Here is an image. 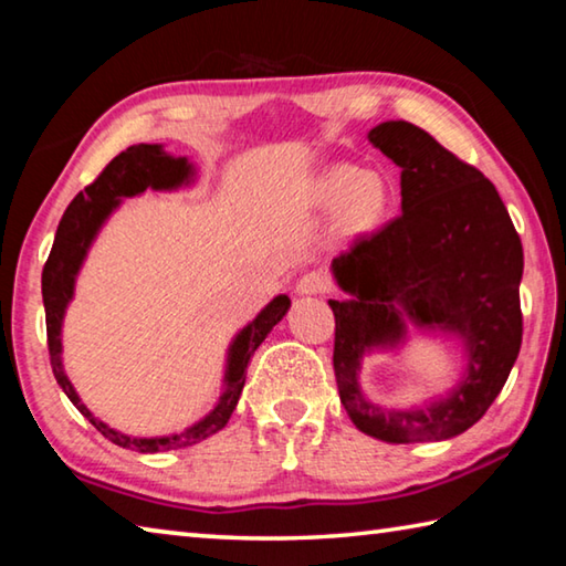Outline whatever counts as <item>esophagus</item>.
I'll list each match as a JSON object with an SVG mask.
<instances>
[{
    "label": "esophagus",
    "instance_id": "34e87169",
    "mask_svg": "<svg viewBox=\"0 0 566 566\" xmlns=\"http://www.w3.org/2000/svg\"><path fill=\"white\" fill-rule=\"evenodd\" d=\"M332 290V280L324 272H306L296 280L300 294H327Z\"/></svg>",
    "mask_w": 566,
    "mask_h": 566
}]
</instances>
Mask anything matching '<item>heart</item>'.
Instances as JSON below:
<instances>
[{
  "mask_svg": "<svg viewBox=\"0 0 566 566\" xmlns=\"http://www.w3.org/2000/svg\"><path fill=\"white\" fill-rule=\"evenodd\" d=\"M322 199L342 205V224L349 232H364L385 217L389 207V189L375 171L357 167H334L322 179Z\"/></svg>",
  "mask_w": 566,
  "mask_h": 566,
  "instance_id": "b5f03b06",
  "label": "heart"
}]
</instances>
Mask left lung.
Masks as SVG:
<instances>
[{"mask_svg":"<svg viewBox=\"0 0 566 566\" xmlns=\"http://www.w3.org/2000/svg\"><path fill=\"white\" fill-rule=\"evenodd\" d=\"M369 142L401 167V214L332 262L352 294L329 300L334 375L359 432L389 444L437 442L476 424L514 367L522 347V239L492 181L424 129L381 122ZM399 308L420 326L459 333L470 352L468 379L427 410L385 412L356 385L360 354L403 333Z\"/></svg>","mask_w":566,"mask_h":566,"instance_id":"1","label":"left lung"}]
</instances>
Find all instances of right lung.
Returning <instances> with one entry per match:
<instances>
[{
    "label": "right lung",
    "mask_w": 566,
    "mask_h": 566,
    "mask_svg": "<svg viewBox=\"0 0 566 566\" xmlns=\"http://www.w3.org/2000/svg\"><path fill=\"white\" fill-rule=\"evenodd\" d=\"M191 175V167L187 159H175L161 151L159 145H137L124 149L122 155L114 157L107 167L99 171V177L92 185L84 187L80 195L72 199V205L66 207L60 227H56V237L52 244V252L46 256V264L42 270V300L46 312V347H50V361L56 385L64 389V395L70 397L72 405L87 417L94 429L109 439L112 444L124 449H137V452H165V449H181L189 444H197L222 429L242 395L244 379H247V364L252 359L256 347L264 342L266 334L280 322L286 310H290V296L280 294L264 306L249 327L237 334V339L229 349V367H227V387L224 395L219 399V405L209 417H205L199 424H195L187 432L161 437V439H134L127 434H119L109 429L104 421L94 419L92 411L82 405V399L76 397L74 387L64 375L62 367V317L66 304L72 300L74 292V276L80 272L84 254L92 244L94 234L102 227L104 219L109 217L114 207L119 205V197H132L151 189H175L181 181H187Z\"/></svg>",
    "instance_id": "1"
}]
</instances>
